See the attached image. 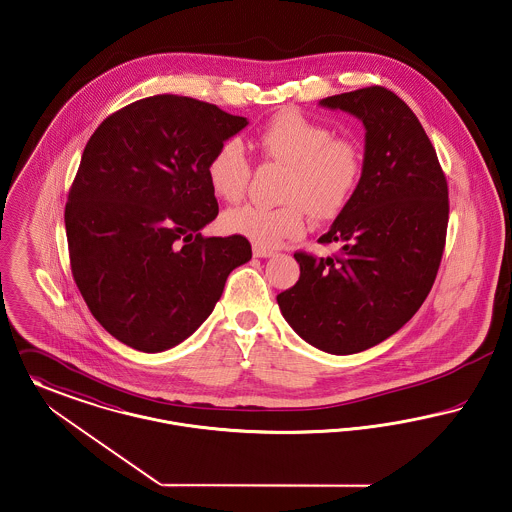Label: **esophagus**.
I'll return each instance as SVG.
<instances>
[{
    "mask_svg": "<svg viewBox=\"0 0 512 512\" xmlns=\"http://www.w3.org/2000/svg\"><path fill=\"white\" fill-rule=\"evenodd\" d=\"M252 252H254V256H256V258H271V256H273V250L264 248V246H256V244H254Z\"/></svg>",
    "mask_w": 512,
    "mask_h": 512,
    "instance_id": "esophagus-1",
    "label": "esophagus"
}]
</instances>
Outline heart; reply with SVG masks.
<instances>
[{"instance_id": "1", "label": "heart", "mask_w": 512, "mask_h": 512, "mask_svg": "<svg viewBox=\"0 0 512 512\" xmlns=\"http://www.w3.org/2000/svg\"><path fill=\"white\" fill-rule=\"evenodd\" d=\"M254 146L271 162L289 167L277 208L246 204L223 216L229 233L256 246H277L306 229V212L318 219L337 216L349 204L362 175L360 148L349 138H335L320 121L296 109L271 117L254 136ZM206 177L219 198L241 200L250 181V162L241 140H223L206 165Z\"/></svg>"}]
</instances>
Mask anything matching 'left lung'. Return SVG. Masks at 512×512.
<instances>
[{
  "instance_id": "obj_1",
  "label": "left lung",
  "mask_w": 512,
  "mask_h": 512,
  "mask_svg": "<svg viewBox=\"0 0 512 512\" xmlns=\"http://www.w3.org/2000/svg\"><path fill=\"white\" fill-rule=\"evenodd\" d=\"M320 106L362 121V175L320 237L341 244V254L296 252L300 277L277 304L312 347L356 354L397 333L430 293L445 248L449 189L424 127L391 90L368 86Z\"/></svg>"
}]
</instances>
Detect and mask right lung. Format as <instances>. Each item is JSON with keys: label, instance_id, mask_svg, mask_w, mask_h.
<instances>
[{"label": "right lung", "instance_id": "1", "mask_svg": "<svg viewBox=\"0 0 512 512\" xmlns=\"http://www.w3.org/2000/svg\"><path fill=\"white\" fill-rule=\"evenodd\" d=\"M246 117L160 94L115 111L90 136L65 206L75 283L92 316L142 352L173 349L206 322L241 237L204 239L217 217L206 165Z\"/></svg>", "mask_w": 512, "mask_h": 512}]
</instances>
